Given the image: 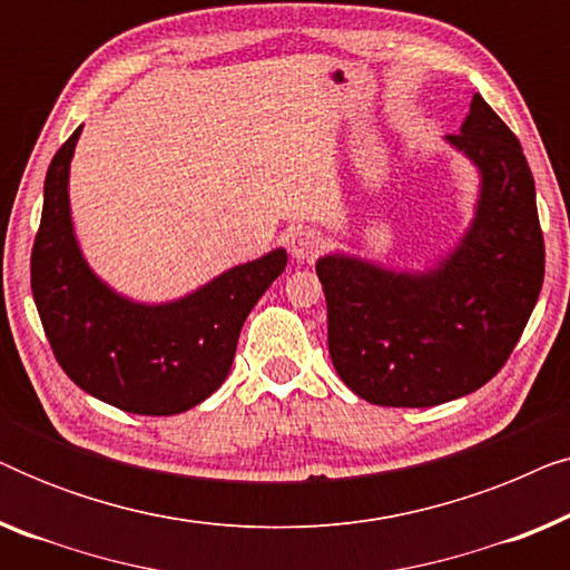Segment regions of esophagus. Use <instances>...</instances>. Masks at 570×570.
Masks as SVG:
<instances>
[{"label": "esophagus", "instance_id": "34e87169", "mask_svg": "<svg viewBox=\"0 0 570 570\" xmlns=\"http://www.w3.org/2000/svg\"><path fill=\"white\" fill-rule=\"evenodd\" d=\"M287 246H291V254L301 262H311L322 254L324 240L316 230L311 228H295L291 236H287Z\"/></svg>", "mask_w": 570, "mask_h": 570}]
</instances>
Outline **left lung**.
<instances>
[{"instance_id": "obj_1", "label": "left lung", "mask_w": 570, "mask_h": 570, "mask_svg": "<svg viewBox=\"0 0 570 570\" xmlns=\"http://www.w3.org/2000/svg\"><path fill=\"white\" fill-rule=\"evenodd\" d=\"M482 174L472 228L428 275L324 256L326 342L340 379L381 407H433L488 384L532 316L544 279L534 178L501 116L474 92L449 135Z\"/></svg>"}]
</instances>
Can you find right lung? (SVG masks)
<instances>
[{
    "instance_id": "obj_1",
    "label": "right lung",
    "mask_w": 570,
    "mask_h": 570,
    "mask_svg": "<svg viewBox=\"0 0 570 570\" xmlns=\"http://www.w3.org/2000/svg\"><path fill=\"white\" fill-rule=\"evenodd\" d=\"M82 129V127H80ZM80 129L53 155L30 254V287L53 357L77 386L135 415H178L228 376L248 311L283 275V248L223 272L166 306L116 295L92 275L69 217V160Z\"/></svg>"
}]
</instances>
